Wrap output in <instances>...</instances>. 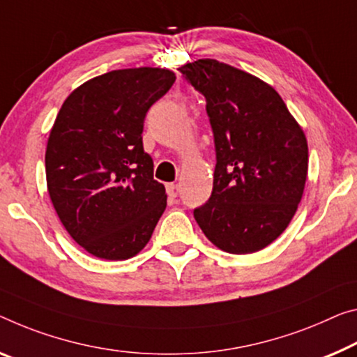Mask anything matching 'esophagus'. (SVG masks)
Segmentation results:
<instances>
[{"mask_svg": "<svg viewBox=\"0 0 357 357\" xmlns=\"http://www.w3.org/2000/svg\"><path fill=\"white\" fill-rule=\"evenodd\" d=\"M166 190H167V195H169V196H171V197H177V195H178V185L167 183V185H166Z\"/></svg>", "mask_w": 357, "mask_h": 357, "instance_id": "1", "label": "esophagus"}]
</instances>
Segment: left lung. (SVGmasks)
<instances>
[{
  "label": "left lung",
  "instance_id": "left-lung-1",
  "mask_svg": "<svg viewBox=\"0 0 357 357\" xmlns=\"http://www.w3.org/2000/svg\"><path fill=\"white\" fill-rule=\"evenodd\" d=\"M206 97L217 164L209 201L195 218L213 245L252 254L282 234L308 175V142L274 87L213 59L180 67Z\"/></svg>",
  "mask_w": 357,
  "mask_h": 357
}]
</instances>
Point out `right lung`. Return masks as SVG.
Returning a JSON list of instances; mask_svg holds the SVG:
<instances>
[{
	"mask_svg": "<svg viewBox=\"0 0 357 357\" xmlns=\"http://www.w3.org/2000/svg\"><path fill=\"white\" fill-rule=\"evenodd\" d=\"M167 68H124L71 92L49 132L46 182L60 222L86 252L128 260L150 241L167 204L144 151L146 112L171 89Z\"/></svg>",
	"mask_w": 357,
	"mask_h": 357,
	"instance_id": "add662e5",
	"label": "right lung"
}]
</instances>
